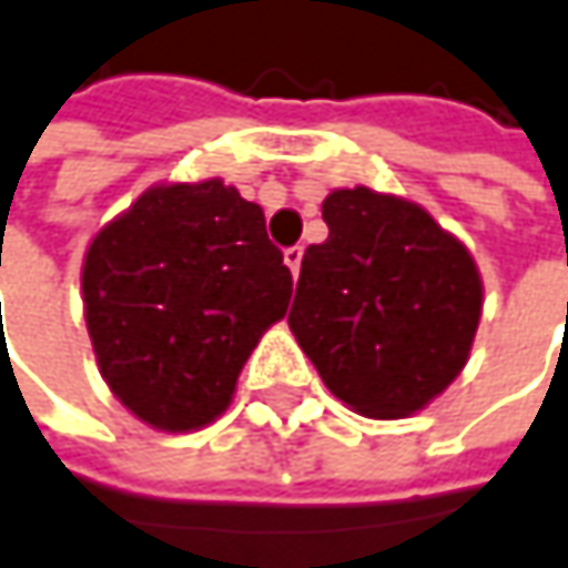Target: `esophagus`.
I'll list each match as a JSON object with an SVG mask.
<instances>
[{"instance_id": "34e87169", "label": "esophagus", "mask_w": 568, "mask_h": 568, "mask_svg": "<svg viewBox=\"0 0 568 568\" xmlns=\"http://www.w3.org/2000/svg\"><path fill=\"white\" fill-rule=\"evenodd\" d=\"M283 260H285V266L298 276V266H302V246H285Z\"/></svg>"}]
</instances>
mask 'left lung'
<instances>
[{"mask_svg":"<svg viewBox=\"0 0 568 568\" xmlns=\"http://www.w3.org/2000/svg\"><path fill=\"white\" fill-rule=\"evenodd\" d=\"M328 240L302 256L288 328L351 409L399 419L468 361L481 318L471 253L393 194L341 187L322 204Z\"/></svg>","mask_w":568,"mask_h":568,"instance_id":"obj_1","label":"left lung"}]
</instances>
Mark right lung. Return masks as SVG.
<instances>
[{"instance_id":"1","label":"right lung","mask_w":568,"mask_h":568,"mask_svg":"<svg viewBox=\"0 0 568 568\" xmlns=\"http://www.w3.org/2000/svg\"><path fill=\"white\" fill-rule=\"evenodd\" d=\"M292 273L263 207L211 179L145 191L83 260L87 332L120 403L165 433L217 419Z\"/></svg>"}]
</instances>
